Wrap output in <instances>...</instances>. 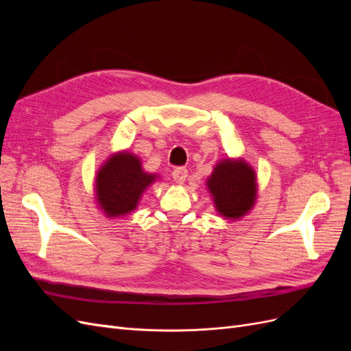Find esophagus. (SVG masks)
Here are the masks:
<instances>
[{
    "label": "esophagus",
    "instance_id": "1",
    "mask_svg": "<svg viewBox=\"0 0 351 351\" xmlns=\"http://www.w3.org/2000/svg\"><path fill=\"white\" fill-rule=\"evenodd\" d=\"M173 178H174V182L177 184H183L186 182V178H187V169L183 168V167L176 168L173 171Z\"/></svg>",
    "mask_w": 351,
    "mask_h": 351
}]
</instances>
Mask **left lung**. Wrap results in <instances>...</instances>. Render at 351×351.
<instances>
[{"mask_svg": "<svg viewBox=\"0 0 351 351\" xmlns=\"http://www.w3.org/2000/svg\"><path fill=\"white\" fill-rule=\"evenodd\" d=\"M214 208L226 219H240L253 209L258 197L256 173L243 158H224L206 178Z\"/></svg>", "mask_w": 351, "mask_h": 351, "instance_id": "8db88e82", "label": "left lung"}]
</instances>
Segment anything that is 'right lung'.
Returning a JSON list of instances; mask_svg holds the SVG:
<instances>
[{
  "mask_svg": "<svg viewBox=\"0 0 351 351\" xmlns=\"http://www.w3.org/2000/svg\"><path fill=\"white\" fill-rule=\"evenodd\" d=\"M158 178V174L146 173L141 158L129 151L110 155L95 177L98 209L111 219L129 215L139 205L146 189Z\"/></svg>",
  "mask_w": 351,
  "mask_h": 351,
  "instance_id": "obj_1",
  "label": "right lung"
}]
</instances>
